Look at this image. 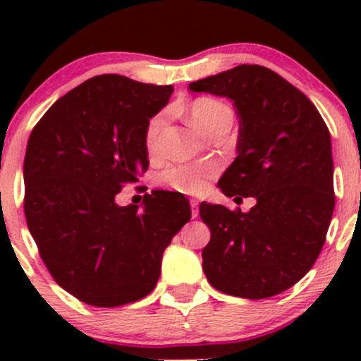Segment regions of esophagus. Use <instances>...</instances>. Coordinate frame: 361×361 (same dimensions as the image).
I'll return each mask as SVG.
<instances>
[{
    "instance_id": "34e87169",
    "label": "esophagus",
    "mask_w": 361,
    "mask_h": 361,
    "mask_svg": "<svg viewBox=\"0 0 361 361\" xmlns=\"http://www.w3.org/2000/svg\"><path fill=\"white\" fill-rule=\"evenodd\" d=\"M190 207H192V218H197L199 216V202L190 201Z\"/></svg>"
}]
</instances>
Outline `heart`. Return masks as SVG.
I'll return each mask as SVG.
<instances>
[{
	"mask_svg": "<svg viewBox=\"0 0 361 361\" xmlns=\"http://www.w3.org/2000/svg\"><path fill=\"white\" fill-rule=\"evenodd\" d=\"M231 113L224 103L216 99H209V97H201L195 99L194 103L188 106V116H190L192 123L195 129L201 130L202 134L207 133L211 126L216 122L220 116ZM164 122H166V115L159 113L154 118L148 122L147 133H145V143L150 154H157L159 141H160V130H162ZM214 174V167L207 166V164H176V166H169L162 174H160V181L167 187L174 188L183 194H199L204 190L207 180Z\"/></svg>",
	"mask_w": 361,
	"mask_h": 361,
	"instance_id": "b5f03b06",
	"label": "heart"
}]
</instances>
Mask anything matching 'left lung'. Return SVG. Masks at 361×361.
<instances>
[{"label": "left lung", "mask_w": 361, "mask_h": 361, "mask_svg": "<svg viewBox=\"0 0 361 361\" xmlns=\"http://www.w3.org/2000/svg\"><path fill=\"white\" fill-rule=\"evenodd\" d=\"M227 97L239 116L238 157L218 181L227 197H253L248 211L201 202L211 239L207 281L220 292L267 298L300 281L325 245L336 206L332 141L314 104L278 73L241 64L188 85Z\"/></svg>", "instance_id": "1"}]
</instances>
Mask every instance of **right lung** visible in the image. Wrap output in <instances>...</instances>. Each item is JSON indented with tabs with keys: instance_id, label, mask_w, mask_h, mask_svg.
Listing matches in <instances>:
<instances>
[{
	"instance_id": "1",
	"label": "right lung",
	"mask_w": 361,
	"mask_h": 361,
	"mask_svg": "<svg viewBox=\"0 0 361 361\" xmlns=\"http://www.w3.org/2000/svg\"><path fill=\"white\" fill-rule=\"evenodd\" d=\"M173 90L122 75L94 76L57 99L29 136V232L57 285L89 305L147 297L164 250L192 216L174 192L147 194L141 211L115 201L148 169L147 126Z\"/></svg>"
}]
</instances>
